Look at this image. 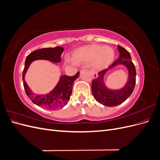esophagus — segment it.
Listing matches in <instances>:
<instances>
[{
  "instance_id": "34e87169",
  "label": "esophagus",
  "mask_w": 160,
  "mask_h": 160,
  "mask_svg": "<svg viewBox=\"0 0 160 160\" xmlns=\"http://www.w3.org/2000/svg\"><path fill=\"white\" fill-rule=\"evenodd\" d=\"M91 75H92V76H93V77L94 79H96V78H98V74L96 73V72L95 71H93V70H91Z\"/></svg>"
}]
</instances>
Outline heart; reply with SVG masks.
Listing matches in <instances>:
<instances>
[{
    "mask_svg": "<svg viewBox=\"0 0 160 160\" xmlns=\"http://www.w3.org/2000/svg\"><path fill=\"white\" fill-rule=\"evenodd\" d=\"M115 59L112 48L98 44H91L77 48L72 52L71 59L75 64L85 65L89 63L92 68L101 70L107 68Z\"/></svg>",
    "mask_w": 160,
    "mask_h": 160,
    "instance_id": "1",
    "label": "heart"
}]
</instances>
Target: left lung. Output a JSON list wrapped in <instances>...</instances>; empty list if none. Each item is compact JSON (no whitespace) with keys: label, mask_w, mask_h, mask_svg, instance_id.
I'll return each mask as SVG.
<instances>
[{"label":"left lung","mask_w":160,"mask_h":160,"mask_svg":"<svg viewBox=\"0 0 160 160\" xmlns=\"http://www.w3.org/2000/svg\"><path fill=\"white\" fill-rule=\"evenodd\" d=\"M119 57L108 69L98 72V77L92 81V93L95 100L99 103L108 107L118 105L122 103L132 95L135 85V65L132 61L130 53L123 47L118 45ZM118 64L124 65L128 70V79L127 84L123 88L118 90L108 89L104 83L103 77L107 71Z\"/></svg>","instance_id":"obj_1"}]
</instances>
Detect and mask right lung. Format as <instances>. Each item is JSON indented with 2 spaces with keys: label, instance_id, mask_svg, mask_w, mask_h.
I'll return each mask as SVG.
<instances>
[{
  "label": "right lung",
  "instance_id": "obj_1",
  "mask_svg": "<svg viewBox=\"0 0 160 160\" xmlns=\"http://www.w3.org/2000/svg\"><path fill=\"white\" fill-rule=\"evenodd\" d=\"M64 49L61 47L54 48H43L34 51L28 55L25 60V68L22 72L23 85L27 95L33 103L47 109L54 110L62 108L70 99L72 93V85L79 75L77 72L74 76L62 75L55 88L49 93L46 95H37L32 93L25 81V75L31 62L36 60H47L52 62H60L61 54Z\"/></svg>",
  "mask_w": 160,
  "mask_h": 160
}]
</instances>
